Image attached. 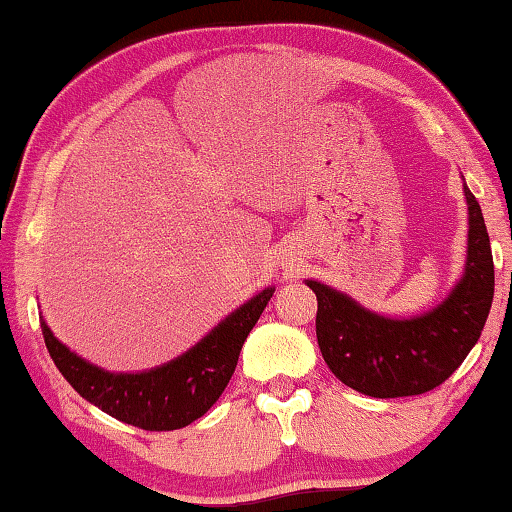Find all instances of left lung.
<instances>
[{"label": "left lung", "instance_id": "left-lung-1", "mask_svg": "<svg viewBox=\"0 0 512 512\" xmlns=\"http://www.w3.org/2000/svg\"><path fill=\"white\" fill-rule=\"evenodd\" d=\"M469 241L465 275L451 296L424 316L385 319L316 280V342L330 371L376 399L426 394L456 371L481 337L494 296L488 227L474 193L465 189Z\"/></svg>", "mask_w": 512, "mask_h": 512}]
</instances>
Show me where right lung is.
<instances>
[{
  "instance_id": "add662e5",
  "label": "right lung",
  "mask_w": 512,
  "mask_h": 512,
  "mask_svg": "<svg viewBox=\"0 0 512 512\" xmlns=\"http://www.w3.org/2000/svg\"><path fill=\"white\" fill-rule=\"evenodd\" d=\"M275 287L250 298L182 358L145 373H109L63 346L45 326V346L56 369L79 396L107 415L143 431H177L200 419L218 401L237 369L241 346L264 312Z\"/></svg>"
}]
</instances>
